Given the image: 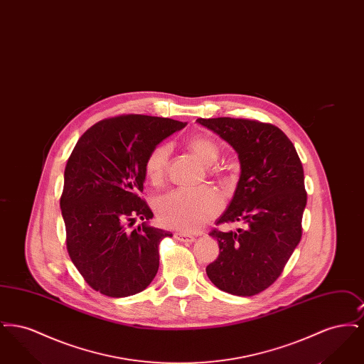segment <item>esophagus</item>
Instances as JSON below:
<instances>
[{"mask_svg":"<svg viewBox=\"0 0 364 364\" xmlns=\"http://www.w3.org/2000/svg\"><path fill=\"white\" fill-rule=\"evenodd\" d=\"M174 239H176V240H178V242H192L195 240V237H193V236L187 235V233H183V232H177V233H174Z\"/></svg>","mask_w":364,"mask_h":364,"instance_id":"esophagus-1","label":"esophagus"}]
</instances>
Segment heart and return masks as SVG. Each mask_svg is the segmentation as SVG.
Listing matches in <instances>:
<instances>
[{
  "mask_svg": "<svg viewBox=\"0 0 364 364\" xmlns=\"http://www.w3.org/2000/svg\"><path fill=\"white\" fill-rule=\"evenodd\" d=\"M188 149L202 164L213 165L218 156V146L205 136L188 140ZM171 149L168 144L156 146L144 162V173L153 184H161L168 172ZM158 221L166 228L193 232L213 220L223 208L221 196L213 188L196 191L176 190L156 200Z\"/></svg>",
  "mask_w": 364,
  "mask_h": 364,
  "instance_id": "heart-1",
  "label": "heart"
}]
</instances>
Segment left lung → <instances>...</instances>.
<instances>
[{"label": "left lung", "mask_w": 364, "mask_h": 364, "mask_svg": "<svg viewBox=\"0 0 364 364\" xmlns=\"http://www.w3.org/2000/svg\"><path fill=\"white\" fill-rule=\"evenodd\" d=\"M196 122L226 140L242 165L233 199L215 225L240 223L242 228L211 229L220 255L206 267L208 277L228 294H260L279 277L301 239L307 203L301 161L273 124L230 117Z\"/></svg>", "instance_id": "obj_1"}]
</instances>
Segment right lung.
Masks as SVG:
<instances>
[{"instance_id": "obj_1", "label": "right lung", "mask_w": 364, "mask_h": 364, "mask_svg": "<svg viewBox=\"0 0 364 364\" xmlns=\"http://www.w3.org/2000/svg\"><path fill=\"white\" fill-rule=\"evenodd\" d=\"M186 122L122 114L94 124L77 140L65 172L60 208L70 258L97 292L127 297L146 289L159 266V242L171 232L143 223L153 211L140 196L144 162L156 144Z\"/></svg>"}]
</instances>
